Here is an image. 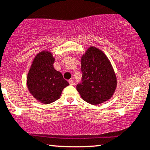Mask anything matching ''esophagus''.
Masks as SVG:
<instances>
[{
  "label": "esophagus",
  "instance_id": "1",
  "mask_svg": "<svg viewBox=\"0 0 150 150\" xmlns=\"http://www.w3.org/2000/svg\"><path fill=\"white\" fill-rule=\"evenodd\" d=\"M69 82L70 85H74V81L72 80V79H69Z\"/></svg>",
  "mask_w": 150,
  "mask_h": 150
}]
</instances>
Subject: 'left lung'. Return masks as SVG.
<instances>
[{"label":"left lung","mask_w":150,"mask_h":150,"mask_svg":"<svg viewBox=\"0 0 150 150\" xmlns=\"http://www.w3.org/2000/svg\"><path fill=\"white\" fill-rule=\"evenodd\" d=\"M82 82L77 85L81 98L93 105L113 96L117 87L116 75L109 59L98 48L90 46L81 57Z\"/></svg>","instance_id":"obj_1"}]
</instances>
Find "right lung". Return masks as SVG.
Segmentation results:
<instances>
[{"instance_id": "right-lung-1", "label": "right lung", "mask_w": 150, "mask_h": 150, "mask_svg": "<svg viewBox=\"0 0 150 150\" xmlns=\"http://www.w3.org/2000/svg\"><path fill=\"white\" fill-rule=\"evenodd\" d=\"M52 52L43 50L34 58L27 76V86L30 94L43 104L58 100L63 89L69 84L62 74L54 69Z\"/></svg>"}]
</instances>
